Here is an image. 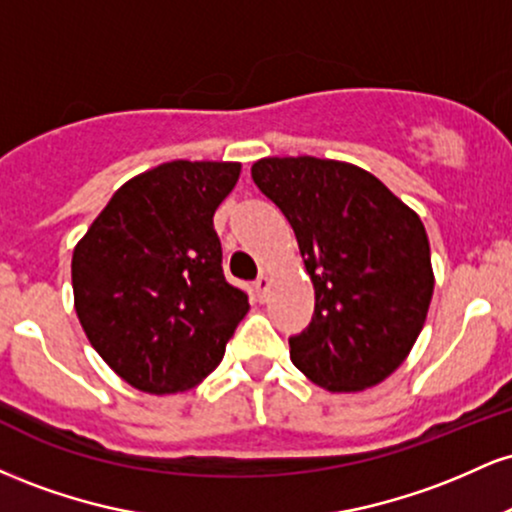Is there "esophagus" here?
<instances>
[{
  "mask_svg": "<svg viewBox=\"0 0 512 512\" xmlns=\"http://www.w3.org/2000/svg\"><path fill=\"white\" fill-rule=\"evenodd\" d=\"M269 286H272V279H269L267 274H262L260 279L255 281V291H257V296H260V301H264V298H267Z\"/></svg>",
  "mask_w": 512,
  "mask_h": 512,
  "instance_id": "34e87169",
  "label": "esophagus"
}]
</instances>
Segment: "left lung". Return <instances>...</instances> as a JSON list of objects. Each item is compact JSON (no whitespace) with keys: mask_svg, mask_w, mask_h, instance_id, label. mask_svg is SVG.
<instances>
[{"mask_svg":"<svg viewBox=\"0 0 512 512\" xmlns=\"http://www.w3.org/2000/svg\"><path fill=\"white\" fill-rule=\"evenodd\" d=\"M252 180L289 219L315 289L313 322L289 339L293 366L330 392L383 383L424 330L436 284L419 214L330 158H260Z\"/></svg>","mask_w":512,"mask_h":512,"instance_id":"obj_1","label":"left lung"}]
</instances>
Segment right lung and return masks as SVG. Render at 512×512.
Segmentation results:
<instances>
[{
  "label": "right lung",
  "mask_w": 512,
  "mask_h": 512,
  "mask_svg": "<svg viewBox=\"0 0 512 512\" xmlns=\"http://www.w3.org/2000/svg\"><path fill=\"white\" fill-rule=\"evenodd\" d=\"M240 163L170 161L127 180L72 257L88 342L125 383L173 395L202 383L250 310L226 281L214 211Z\"/></svg>",
  "instance_id": "obj_1"
}]
</instances>
